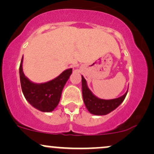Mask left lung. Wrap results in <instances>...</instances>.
<instances>
[{
    "mask_svg": "<svg viewBox=\"0 0 154 154\" xmlns=\"http://www.w3.org/2000/svg\"><path fill=\"white\" fill-rule=\"evenodd\" d=\"M82 91L85 105L90 113L94 115H106L116 109L123 102L128 91L123 95L114 99L105 100L98 98L88 88L87 81L82 75Z\"/></svg>",
    "mask_w": 154,
    "mask_h": 154,
    "instance_id": "left-lung-1",
    "label": "left lung"
}]
</instances>
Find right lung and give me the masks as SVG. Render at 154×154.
I'll return each mask as SVG.
<instances>
[{
	"instance_id": "add662e5",
	"label": "right lung",
	"mask_w": 154,
	"mask_h": 154,
	"mask_svg": "<svg viewBox=\"0 0 154 154\" xmlns=\"http://www.w3.org/2000/svg\"><path fill=\"white\" fill-rule=\"evenodd\" d=\"M23 57L19 66L21 87L26 100L33 107L43 112H51L57 107L63 88L72 73V69L64 70L52 80L35 83L24 75L22 68Z\"/></svg>"
}]
</instances>
